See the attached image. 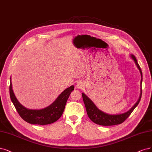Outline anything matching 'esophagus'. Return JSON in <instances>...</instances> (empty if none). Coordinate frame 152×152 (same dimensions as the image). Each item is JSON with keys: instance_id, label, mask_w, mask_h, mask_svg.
Masks as SVG:
<instances>
[{"instance_id": "esophagus-1", "label": "esophagus", "mask_w": 152, "mask_h": 152, "mask_svg": "<svg viewBox=\"0 0 152 152\" xmlns=\"http://www.w3.org/2000/svg\"><path fill=\"white\" fill-rule=\"evenodd\" d=\"M76 86L78 88H82L84 87V83H83L82 81H79V82H77Z\"/></svg>"}]
</instances>
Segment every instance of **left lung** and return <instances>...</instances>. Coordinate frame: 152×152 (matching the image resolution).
<instances>
[{"instance_id":"obj_1","label":"left lung","mask_w":152,"mask_h":152,"mask_svg":"<svg viewBox=\"0 0 152 152\" xmlns=\"http://www.w3.org/2000/svg\"><path fill=\"white\" fill-rule=\"evenodd\" d=\"M132 58L134 61L136 65H137L138 69H139L141 75H142V80H141V94L140 96L138 99V101L137 102L134 106L128 112L121 114H117V115H110L103 113L100 111L96 106L93 102L88 98L84 94L82 93V98L83 102L85 104V106L86 108L88 118L91 119L92 121L95 123L96 124L102 125V126H113V125L119 124L123 123L129 116L132 113L133 111L134 108L138 106L139 104L141 97H142V72L140 69V66L138 64V61L136 59V57L132 55Z\"/></svg>"}]
</instances>
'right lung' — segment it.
<instances>
[{
	"instance_id": "obj_1",
	"label": "right lung",
	"mask_w": 152,
	"mask_h": 152,
	"mask_svg": "<svg viewBox=\"0 0 152 152\" xmlns=\"http://www.w3.org/2000/svg\"><path fill=\"white\" fill-rule=\"evenodd\" d=\"M74 89V86H70L66 88L56 99L55 101L48 107L43 109L33 110L24 107L19 102L12 90L11 80L9 86L10 99L19 116L27 123L39 125L51 124L56 121L61 116L64 111L68 98Z\"/></svg>"
}]
</instances>
